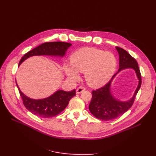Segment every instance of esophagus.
Here are the masks:
<instances>
[{
  "instance_id": "34e87169",
  "label": "esophagus",
  "mask_w": 156,
  "mask_h": 156,
  "mask_svg": "<svg viewBox=\"0 0 156 156\" xmlns=\"http://www.w3.org/2000/svg\"><path fill=\"white\" fill-rule=\"evenodd\" d=\"M85 88L84 87H78L77 89H76V93L77 94H81V93H82L83 92H84V90H85Z\"/></svg>"
}]
</instances>
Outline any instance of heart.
Here are the masks:
<instances>
[{"instance_id":"b5f03b06","label":"heart","mask_w":156,"mask_h":156,"mask_svg":"<svg viewBox=\"0 0 156 156\" xmlns=\"http://www.w3.org/2000/svg\"><path fill=\"white\" fill-rule=\"evenodd\" d=\"M69 63L64 66L67 77L72 81H77L78 72L84 73L88 85L94 88L102 87L109 81L116 66L114 55L93 48H83L75 51L70 56Z\"/></svg>"}]
</instances>
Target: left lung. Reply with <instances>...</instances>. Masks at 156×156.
Returning a JSON list of instances; mask_svg holds the SVG:
<instances>
[{
	"label": "left lung",
	"mask_w": 156,
	"mask_h": 156,
	"mask_svg": "<svg viewBox=\"0 0 156 156\" xmlns=\"http://www.w3.org/2000/svg\"><path fill=\"white\" fill-rule=\"evenodd\" d=\"M119 55V69L118 72L112 77L110 81L104 87L93 90L92 97L89 105V110L97 119L103 120H111L116 119L126 112L133 105L135 98L141 85V74L136 60L122 48L116 47ZM131 68L135 70L139 79L138 86L133 97L130 100L122 102L117 100L112 96L110 86L113 79L120 70Z\"/></svg>",
	"instance_id": "left-lung-1"
}]
</instances>
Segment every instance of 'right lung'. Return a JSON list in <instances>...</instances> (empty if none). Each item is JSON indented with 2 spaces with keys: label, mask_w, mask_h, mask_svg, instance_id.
Masks as SVG:
<instances>
[{
  "label": "right lung",
  "mask_w": 156,
  "mask_h": 156,
  "mask_svg": "<svg viewBox=\"0 0 156 156\" xmlns=\"http://www.w3.org/2000/svg\"><path fill=\"white\" fill-rule=\"evenodd\" d=\"M72 44L66 42H46L32 49L23 56L19 63L20 66L28 58L33 56L50 55L62 57ZM17 87L23 100V104L32 114L41 118H50L58 115L68 105L69 100L75 96V89L70 92L62 90H57L49 97L41 100H34L27 97L20 88Z\"/></svg>",
  "instance_id": "1"
}]
</instances>
